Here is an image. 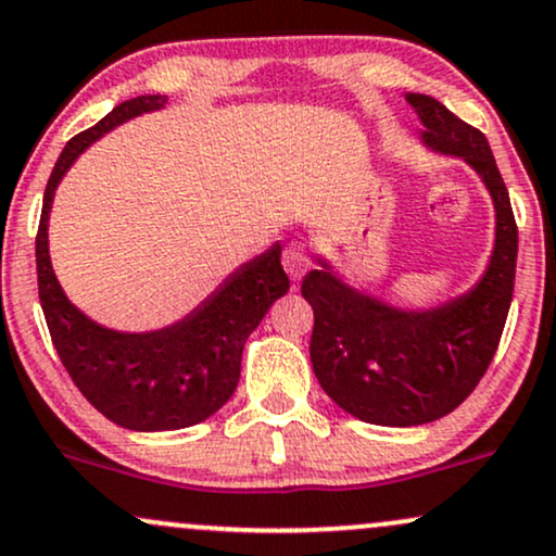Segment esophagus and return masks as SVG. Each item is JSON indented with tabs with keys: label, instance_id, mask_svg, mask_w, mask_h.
I'll use <instances>...</instances> for the list:
<instances>
[{
	"label": "esophagus",
	"instance_id": "obj_1",
	"mask_svg": "<svg viewBox=\"0 0 556 556\" xmlns=\"http://www.w3.org/2000/svg\"><path fill=\"white\" fill-rule=\"evenodd\" d=\"M283 267L291 278L304 276L306 267H309V252H306V247L302 244V241H291V244L286 247Z\"/></svg>",
	"mask_w": 556,
	"mask_h": 556
}]
</instances>
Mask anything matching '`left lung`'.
<instances>
[{"label":"left lung","mask_w":556,"mask_h":556,"mask_svg":"<svg viewBox=\"0 0 556 556\" xmlns=\"http://www.w3.org/2000/svg\"><path fill=\"white\" fill-rule=\"evenodd\" d=\"M406 101L424 124V146L458 155L481 176L497 228L479 283L434 309H397L351 289L325 260L304 276L302 296L315 312L309 341L315 377L343 410L380 427L437 421L473 393L505 330L518 260L510 194L486 137L432 96L408 93Z\"/></svg>","instance_id":"8db88e82"}]
</instances>
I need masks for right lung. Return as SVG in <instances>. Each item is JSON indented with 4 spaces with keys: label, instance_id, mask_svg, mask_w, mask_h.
<instances>
[{
    "label": "right lung",
    "instance_id": "obj_1",
    "mask_svg": "<svg viewBox=\"0 0 556 556\" xmlns=\"http://www.w3.org/2000/svg\"><path fill=\"white\" fill-rule=\"evenodd\" d=\"M163 103L166 96L129 98L96 127L72 137L46 185L36 237L38 296L64 369L90 406L135 432L192 427L224 406L237 390L247 338L289 291L280 244H273L233 270L198 309L163 330H109L64 296L49 257V213L59 181L98 137Z\"/></svg>",
    "mask_w": 556,
    "mask_h": 556
}]
</instances>
